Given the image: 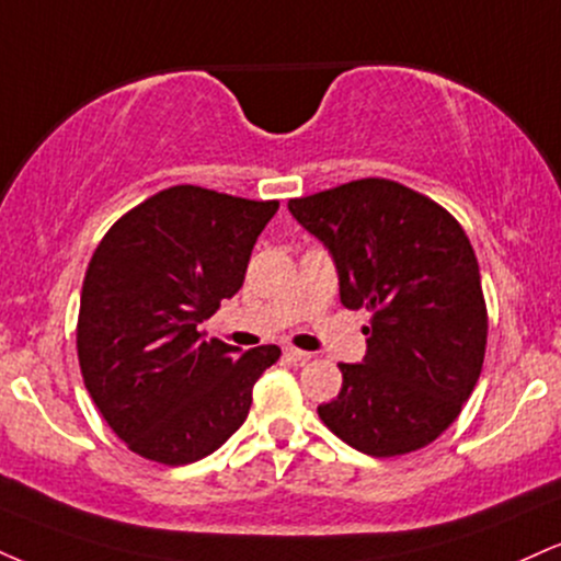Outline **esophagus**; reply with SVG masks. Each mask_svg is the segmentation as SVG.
<instances>
[{
    "label": "esophagus",
    "instance_id": "obj_1",
    "mask_svg": "<svg viewBox=\"0 0 561 561\" xmlns=\"http://www.w3.org/2000/svg\"><path fill=\"white\" fill-rule=\"evenodd\" d=\"M285 357L289 363H308L310 360V353H302V350H295V347H285Z\"/></svg>",
    "mask_w": 561,
    "mask_h": 561
}]
</instances>
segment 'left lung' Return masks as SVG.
Here are the masks:
<instances>
[{
  "label": "left lung",
  "mask_w": 561,
  "mask_h": 561,
  "mask_svg": "<svg viewBox=\"0 0 561 561\" xmlns=\"http://www.w3.org/2000/svg\"><path fill=\"white\" fill-rule=\"evenodd\" d=\"M287 208L332 255L342 306L370 313L366 357L340 363L342 389L319 404L321 421L370 457L426 447L483 366L489 319L468 234L426 195L379 178Z\"/></svg>",
  "instance_id": "1"
}]
</instances>
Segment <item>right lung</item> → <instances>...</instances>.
Masks as SVG:
<instances>
[{
  "label": "right lung",
  "instance_id": "add662e5",
  "mask_svg": "<svg viewBox=\"0 0 561 561\" xmlns=\"http://www.w3.org/2000/svg\"><path fill=\"white\" fill-rule=\"evenodd\" d=\"M276 201L178 185L127 211L83 279L78 357L85 389L133 451L187 465L245 423L253 383L282 350L240 353L198 327L245 279Z\"/></svg>",
  "mask_w": 561,
  "mask_h": 561
}]
</instances>
